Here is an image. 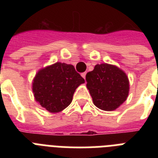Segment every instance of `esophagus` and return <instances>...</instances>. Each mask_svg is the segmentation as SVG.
<instances>
[{
	"instance_id": "esophagus-1",
	"label": "esophagus",
	"mask_w": 158,
	"mask_h": 158,
	"mask_svg": "<svg viewBox=\"0 0 158 158\" xmlns=\"http://www.w3.org/2000/svg\"><path fill=\"white\" fill-rule=\"evenodd\" d=\"M81 75H82V77H83V78L85 79V77H86V72H84V73H82Z\"/></svg>"
}]
</instances>
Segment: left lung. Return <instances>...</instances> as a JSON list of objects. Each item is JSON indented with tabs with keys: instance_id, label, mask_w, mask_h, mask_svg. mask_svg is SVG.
Wrapping results in <instances>:
<instances>
[{
	"instance_id": "left-lung-1",
	"label": "left lung",
	"mask_w": 158,
	"mask_h": 158,
	"mask_svg": "<svg viewBox=\"0 0 158 158\" xmlns=\"http://www.w3.org/2000/svg\"><path fill=\"white\" fill-rule=\"evenodd\" d=\"M87 89L94 104L106 111L117 109L127 99L130 91L128 76L114 64H98L86 74Z\"/></svg>"
}]
</instances>
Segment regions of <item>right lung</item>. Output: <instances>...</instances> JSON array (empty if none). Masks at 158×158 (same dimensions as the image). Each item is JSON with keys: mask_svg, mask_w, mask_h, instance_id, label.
Segmentation results:
<instances>
[{"mask_svg": "<svg viewBox=\"0 0 158 158\" xmlns=\"http://www.w3.org/2000/svg\"><path fill=\"white\" fill-rule=\"evenodd\" d=\"M84 82L74 65L56 62L38 70L32 89L38 104L49 112L57 113L71 103L75 89Z\"/></svg>", "mask_w": 158, "mask_h": 158, "instance_id": "right-lung-1", "label": "right lung"}]
</instances>
